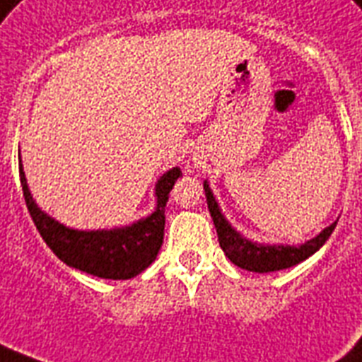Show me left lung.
<instances>
[{
  "instance_id": "1",
  "label": "left lung",
  "mask_w": 362,
  "mask_h": 362,
  "mask_svg": "<svg viewBox=\"0 0 362 362\" xmlns=\"http://www.w3.org/2000/svg\"><path fill=\"white\" fill-rule=\"evenodd\" d=\"M203 187H205L206 205H209L212 222H214V228H216L220 247L237 267H243L247 272L269 273L296 266L305 258H310L311 255H315L317 250L327 243V239L334 231L336 224H338V222L330 224L319 235L305 241L300 247H294V245L292 247L291 245H260V243L248 241L239 231L233 230L230 222L222 214V211H220V206H218L206 182H203Z\"/></svg>"
}]
</instances>
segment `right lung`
Returning a JSON list of instances; mask_svg holds the SVG:
<instances>
[{
  "label": "right lung",
  "instance_id": "right-lung-1",
  "mask_svg": "<svg viewBox=\"0 0 362 362\" xmlns=\"http://www.w3.org/2000/svg\"><path fill=\"white\" fill-rule=\"evenodd\" d=\"M21 173L22 193L26 201L28 212L34 220L35 228L51 248L66 266L76 267L79 272L89 273L100 279L125 281L136 277L151 262L156 260L157 252L163 245L165 231V205L169 201V193L175 182L182 176L178 167L157 180L156 197L157 206L150 216L138 220L134 224L115 230L79 231L66 228L54 218L41 211L35 205L32 193L28 189L26 176L18 165Z\"/></svg>",
  "mask_w": 362,
  "mask_h": 362
}]
</instances>
